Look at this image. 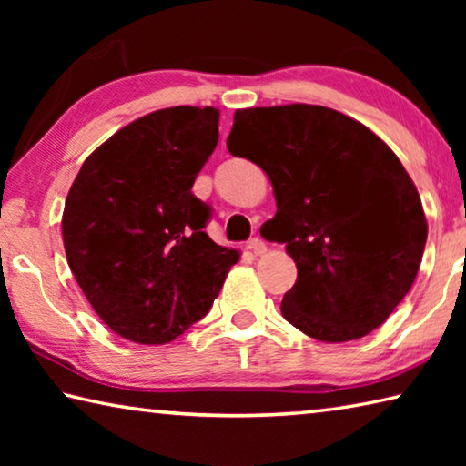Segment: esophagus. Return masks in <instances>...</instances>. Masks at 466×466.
Here are the masks:
<instances>
[{
	"label": "esophagus",
	"mask_w": 466,
	"mask_h": 466,
	"mask_svg": "<svg viewBox=\"0 0 466 466\" xmlns=\"http://www.w3.org/2000/svg\"><path fill=\"white\" fill-rule=\"evenodd\" d=\"M248 248L255 252L257 257H261V255H265V252H267V244H265L263 238H258V236H255V238L248 240Z\"/></svg>",
	"instance_id": "esophagus-1"
}]
</instances>
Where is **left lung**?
Masks as SVG:
<instances>
[{
  "label": "left lung",
  "mask_w": 466,
  "mask_h": 466,
  "mask_svg": "<svg viewBox=\"0 0 466 466\" xmlns=\"http://www.w3.org/2000/svg\"><path fill=\"white\" fill-rule=\"evenodd\" d=\"M226 146L271 178L278 211L263 230L298 267L283 319L327 343L380 327L411 289L428 240L420 193L392 149L317 105L236 110Z\"/></svg>",
  "instance_id": "left-lung-1"
}]
</instances>
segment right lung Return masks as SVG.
<instances>
[{"label": "right lung", "mask_w": 466, "mask_h": 466, "mask_svg": "<svg viewBox=\"0 0 466 466\" xmlns=\"http://www.w3.org/2000/svg\"><path fill=\"white\" fill-rule=\"evenodd\" d=\"M219 110L175 106L129 123L92 152L69 188V269L108 329L168 343L209 312L238 252L205 234L193 183L218 146Z\"/></svg>", "instance_id": "add662e5"}]
</instances>
